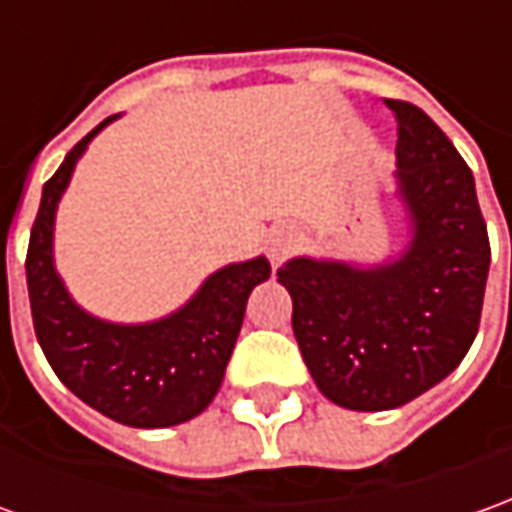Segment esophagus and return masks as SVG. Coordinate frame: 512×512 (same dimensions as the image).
Wrapping results in <instances>:
<instances>
[{
    "label": "esophagus",
    "mask_w": 512,
    "mask_h": 512,
    "mask_svg": "<svg viewBox=\"0 0 512 512\" xmlns=\"http://www.w3.org/2000/svg\"><path fill=\"white\" fill-rule=\"evenodd\" d=\"M300 243V232L294 227H277L274 232H271L269 238V255L271 260H283L294 246Z\"/></svg>",
    "instance_id": "34e87169"
}]
</instances>
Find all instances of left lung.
Instances as JSON below:
<instances>
[{
	"instance_id": "obj_1",
	"label": "left lung",
	"mask_w": 512,
	"mask_h": 512,
	"mask_svg": "<svg viewBox=\"0 0 512 512\" xmlns=\"http://www.w3.org/2000/svg\"><path fill=\"white\" fill-rule=\"evenodd\" d=\"M398 120V184L412 243L378 269L297 257L277 269L294 336L322 395L356 412L415 401L474 344L490 241L474 173L423 109L384 100Z\"/></svg>"
}]
</instances>
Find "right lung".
<instances>
[{"label": "right lung", "mask_w": 512, "mask_h": 512, "mask_svg": "<svg viewBox=\"0 0 512 512\" xmlns=\"http://www.w3.org/2000/svg\"><path fill=\"white\" fill-rule=\"evenodd\" d=\"M111 120L89 131L44 184L24 260L30 311L38 344L64 387L123 426L165 429L210 406L241 333L246 300L271 266L255 257L215 271L182 311L148 325H111L81 311L52 266V224L78 156Z\"/></svg>", "instance_id": "right-lung-1"}]
</instances>
